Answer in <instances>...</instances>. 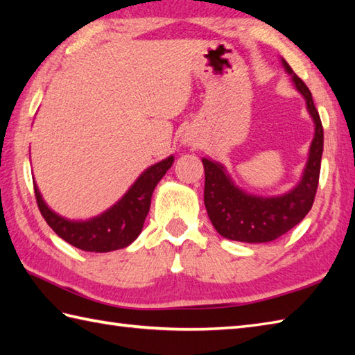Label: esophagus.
I'll return each mask as SVG.
<instances>
[{"label": "esophagus", "instance_id": "1", "mask_svg": "<svg viewBox=\"0 0 355 355\" xmlns=\"http://www.w3.org/2000/svg\"><path fill=\"white\" fill-rule=\"evenodd\" d=\"M182 141L184 143V145H187V146H193V145H195V139H193V135H192V134H189V132H184V134H183Z\"/></svg>", "mask_w": 355, "mask_h": 355}]
</instances>
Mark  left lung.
Returning <instances> with one entry per match:
<instances>
[{"label": "left lung", "mask_w": 355, "mask_h": 355, "mask_svg": "<svg viewBox=\"0 0 355 355\" xmlns=\"http://www.w3.org/2000/svg\"><path fill=\"white\" fill-rule=\"evenodd\" d=\"M285 71L304 96L314 122V137L300 182L277 197H258L239 189L221 163L202 158L205 166V206L214 227L221 236L239 243H270L304 220L314 202L323 153V128L311 92L282 59Z\"/></svg>", "instance_id": "8db88e82"}]
</instances>
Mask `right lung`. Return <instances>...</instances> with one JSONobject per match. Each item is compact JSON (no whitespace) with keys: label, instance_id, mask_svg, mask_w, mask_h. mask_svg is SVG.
Wrapping results in <instances>:
<instances>
[{"label":"right lung","instance_id":"obj_1","mask_svg":"<svg viewBox=\"0 0 355 355\" xmlns=\"http://www.w3.org/2000/svg\"><path fill=\"white\" fill-rule=\"evenodd\" d=\"M172 163L173 155L149 166L114 206L92 220L73 221L53 212L45 205L36 183H33L37 207L53 232L73 247L96 253L119 250L134 243L140 235L149 212L153 192L164 173L171 169Z\"/></svg>","mask_w":355,"mask_h":355}]
</instances>
